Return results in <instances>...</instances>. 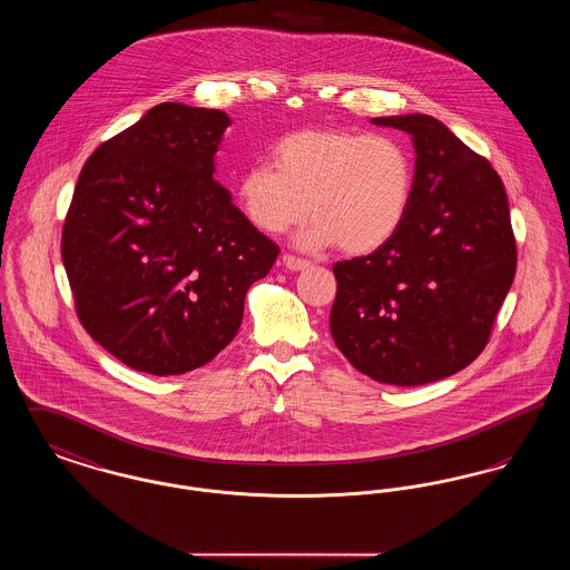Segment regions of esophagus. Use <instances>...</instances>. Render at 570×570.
<instances>
[{
  "mask_svg": "<svg viewBox=\"0 0 570 570\" xmlns=\"http://www.w3.org/2000/svg\"><path fill=\"white\" fill-rule=\"evenodd\" d=\"M282 261H284V267H286L288 272H303V269L309 267V261L297 258V256H293V254H284Z\"/></svg>",
  "mask_w": 570,
  "mask_h": 570,
  "instance_id": "obj_1",
  "label": "esophagus"
}]
</instances>
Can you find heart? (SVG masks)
Instances as JSON below:
<instances>
[{"instance_id":"1","label":"heart","mask_w":570,"mask_h":570,"mask_svg":"<svg viewBox=\"0 0 570 570\" xmlns=\"http://www.w3.org/2000/svg\"><path fill=\"white\" fill-rule=\"evenodd\" d=\"M414 191V160L389 135L344 128L298 130L279 138L272 164H252L235 196L245 219L265 235H282L309 212L297 242L307 249L337 244L363 256L402 228Z\"/></svg>"}]
</instances>
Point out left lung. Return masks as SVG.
Here are the masks:
<instances>
[{
	"label": "left lung",
	"instance_id": "1",
	"mask_svg": "<svg viewBox=\"0 0 570 570\" xmlns=\"http://www.w3.org/2000/svg\"><path fill=\"white\" fill-rule=\"evenodd\" d=\"M372 124L412 136V203L389 244L333 265L328 326L361 374L416 386L488 346L515 277V235L500 175L442 121L412 112Z\"/></svg>",
	"mask_w": 570,
	"mask_h": 570
}]
</instances>
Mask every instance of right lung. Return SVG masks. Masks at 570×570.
<instances>
[{
  "instance_id": "add662e5",
  "label": "right lung",
  "mask_w": 570,
  "mask_h": 570,
  "mask_svg": "<svg viewBox=\"0 0 570 570\" xmlns=\"http://www.w3.org/2000/svg\"><path fill=\"white\" fill-rule=\"evenodd\" d=\"M224 110L164 102L82 166L61 258L85 331L136 372L186 374L237 335L279 247L214 179Z\"/></svg>"
}]
</instances>
